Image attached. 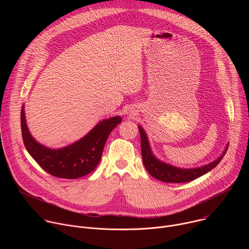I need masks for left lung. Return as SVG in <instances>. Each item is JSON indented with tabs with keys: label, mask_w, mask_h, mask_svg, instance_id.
Wrapping results in <instances>:
<instances>
[{
	"label": "left lung",
	"mask_w": 249,
	"mask_h": 249,
	"mask_svg": "<svg viewBox=\"0 0 249 249\" xmlns=\"http://www.w3.org/2000/svg\"><path fill=\"white\" fill-rule=\"evenodd\" d=\"M139 131L141 136L142 158H143V162L146 169L152 176L155 177V178L167 183L189 182L198 178V177H200L201 175L207 173L208 171L214 168L222 160V159L227 153V149H226L224 154L217 160L213 161L207 165H204L202 167L191 168V169L177 168L158 160L151 152L146 133L140 126H139Z\"/></svg>",
	"instance_id": "left-lung-1"
}]
</instances>
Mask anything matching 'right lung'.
Masks as SVG:
<instances>
[{
	"label": "right lung",
	"instance_id": "1",
	"mask_svg": "<svg viewBox=\"0 0 249 249\" xmlns=\"http://www.w3.org/2000/svg\"><path fill=\"white\" fill-rule=\"evenodd\" d=\"M121 121L122 118L119 116L103 120L73 145L50 150L31 137L25 123L23 108L20 112L22 140L29 155L46 172L66 179H76L94 170L100 160L106 140Z\"/></svg>",
	"mask_w": 249,
	"mask_h": 249
}]
</instances>
